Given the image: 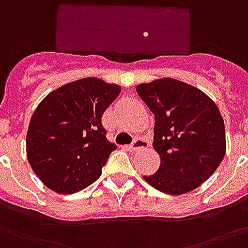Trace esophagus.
<instances>
[{
	"label": "esophagus",
	"mask_w": 248,
	"mask_h": 248,
	"mask_svg": "<svg viewBox=\"0 0 248 248\" xmlns=\"http://www.w3.org/2000/svg\"><path fill=\"white\" fill-rule=\"evenodd\" d=\"M146 146H148V142H146L144 139H136V140L129 145V149H131V151H137V149H142V148H146Z\"/></svg>",
	"instance_id": "1"
}]
</instances>
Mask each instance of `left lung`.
<instances>
[{
    "instance_id": "left-lung-1",
    "label": "left lung",
    "mask_w": 248,
    "mask_h": 248,
    "mask_svg": "<svg viewBox=\"0 0 248 248\" xmlns=\"http://www.w3.org/2000/svg\"><path fill=\"white\" fill-rule=\"evenodd\" d=\"M155 115L153 148L160 168L144 176L151 186L171 196L197 189L217 170L226 153L225 123L205 92L171 78L136 87Z\"/></svg>"
}]
</instances>
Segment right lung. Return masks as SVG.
<instances>
[{
    "instance_id": "right-lung-1",
    "label": "right lung",
    "mask_w": 248,
    "mask_h": 248,
    "mask_svg": "<svg viewBox=\"0 0 248 248\" xmlns=\"http://www.w3.org/2000/svg\"><path fill=\"white\" fill-rule=\"evenodd\" d=\"M122 91L84 78L50 92L32 113L26 136L29 164L55 193L86 189L102 174L116 145L107 140L102 116Z\"/></svg>"
}]
</instances>
